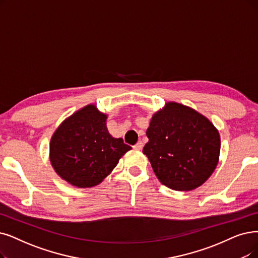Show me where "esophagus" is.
Segmentation results:
<instances>
[{"mask_svg":"<svg viewBox=\"0 0 258 258\" xmlns=\"http://www.w3.org/2000/svg\"><path fill=\"white\" fill-rule=\"evenodd\" d=\"M143 142L142 141H140L138 144H137V145H135V148L136 149H138V150H141V149H143Z\"/></svg>","mask_w":258,"mask_h":258,"instance_id":"34e87169","label":"esophagus"}]
</instances>
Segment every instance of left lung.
<instances>
[{
  "label": "left lung",
  "mask_w": 258,
  "mask_h": 258,
  "mask_svg": "<svg viewBox=\"0 0 258 258\" xmlns=\"http://www.w3.org/2000/svg\"><path fill=\"white\" fill-rule=\"evenodd\" d=\"M143 149L160 182L173 190L199 187L219 161L220 136L199 112L167 102L153 114Z\"/></svg>",
  "instance_id": "left-lung-1"
}]
</instances>
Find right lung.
<instances>
[{"mask_svg":"<svg viewBox=\"0 0 258 258\" xmlns=\"http://www.w3.org/2000/svg\"><path fill=\"white\" fill-rule=\"evenodd\" d=\"M106 120L95 105H88L64 119L50 139L51 166L73 186L98 185L131 149L110 136Z\"/></svg>","mask_w":258,"mask_h":258,"instance_id":"1","label":"right lung"}]
</instances>
